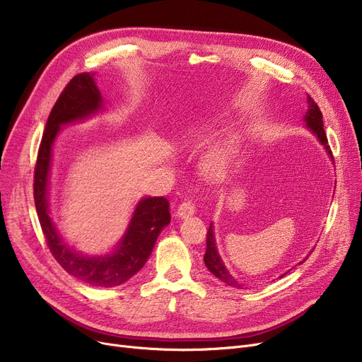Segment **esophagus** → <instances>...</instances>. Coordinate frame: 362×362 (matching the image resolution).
Returning <instances> with one entry per match:
<instances>
[{
    "mask_svg": "<svg viewBox=\"0 0 362 362\" xmlns=\"http://www.w3.org/2000/svg\"><path fill=\"white\" fill-rule=\"evenodd\" d=\"M195 202L192 199H185L182 204L177 206V216L179 217H186L195 213Z\"/></svg>",
    "mask_w": 362,
    "mask_h": 362,
    "instance_id": "esophagus-1",
    "label": "esophagus"
}]
</instances>
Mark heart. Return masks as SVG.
<instances>
[{
    "label": "heart",
    "instance_id": "b5f03b06",
    "mask_svg": "<svg viewBox=\"0 0 362 362\" xmlns=\"http://www.w3.org/2000/svg\"><path fill=\"white\" fill-rule=\"evenodd\" d=\"M202 136H204V133L201 130H197V132L191 133V138H194V139H199ZM232 152H233V145L232 144H226L224 146L214 149L206 158L208 171H210V173H213V175L220 173L223 167L227 164V160H229V157L232 156Z\"/></svg>",
    "mask_w": 362,
    "mask_h": 362
}]
</instances>
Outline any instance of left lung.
Segmentation results:
<instances>
[{"mask_svg": "<svg viewBox=\"0 0 362 362\" xmlns=\"http://www.w3.org/2000/svg\"><path fill=\"white\" fill-rule=\"evenodd\" d=\"M305 122H307V126L315 133L317 138L320 139V142L326 146L330 157L333 158L330 146H329V141H327V135H326V132H325V124H322V114L320 111V107L310 97V95H308V112H307V116H305ZM305 259H303V261H305ZM204 261H205L206 269L210 270L217 279H220L226 284H229V286L240 288V284L235 280V277H232V274H229V272H227L226 267H224V264L221 262V258H220V255L217 252V248H216V240H214V233H213V224H210V227H208V232H206V250H205ZM303 261H300L299 264H302Z\"/></svg>", "mask_w": 362, "mask_h": 362, "instance_id": "1", "label": "left lung"}]
</instances>
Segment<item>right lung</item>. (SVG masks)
Wrapping results in <instances>:
<instances>
[{
    "label": "right lung",
    "instance_id": "1",
    "mask_svg": "<svg viewBox=\"0 0 362 362\" xmlns=\"http://www.w3.org/2000/svg\"><path fill=\"white\" fill-rule=\"evenodd\" d=\"M103 107V98L89 73L76 74L60 93L47 120L33 173V198L37 218L47 239L49 252L62 267L90 286L112 288L135 276L149 258L156 240L170 223V202L167 198L142 199L127 232L114 254L107 257H83L71 251L57 233L48 216L47 185L52 144L62 124L83 119Z\"/></svg>",
    "mask_w": 362,
    "mask_h": 362
}]
</instances>
